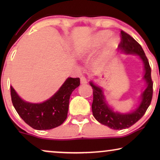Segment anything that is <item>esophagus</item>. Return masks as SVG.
<instances>
[{
  "label": "esophagus",
  "instance_id": "obj_1",
  "mask_svg": "<svg viewBox=\"0 0 160 160\" xmlns=\"http://www.w3.org/2000/svg\"><path fill=\"white\" fill-rule=\"evenodd\" d=\"M80 82H81V84H85L87 83V78L85 77V76H82L80 78Z\"/></svg>",
  "mask_w": 160,
  "mask_h": 160
}]
</instances>
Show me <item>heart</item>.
Returning a JSON list of instances; mask_svg holds the SVG:
<instances>
[{
    "instance_id": "heart-1",
    "label": "heart",
    "mask_w": 160,
    "mask_h": 160,
    "mask_svg": "<svg viewBox=\"0 0 160 160\" xmlns=\"http://www.w3.org/2000/svg\"><path fill=\"white\" fill-rule=\"evenodd\" d=\"M111 36V32H108V31H103V32H100L99 33H98L96 35L95 38L93 40V43L95 45H98L100 44V43H102L104 42H106V41L108 40V38ZM117 43V40L115 38L112 39L110 41V43H109V46L110 47H113Z\"/></svg>"
}]
</instances>
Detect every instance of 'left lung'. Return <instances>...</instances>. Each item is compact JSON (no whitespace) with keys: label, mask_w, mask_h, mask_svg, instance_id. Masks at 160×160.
I'll use <instances>...</instances> for the list:
<instances>
[{"label":"left lung","mask_w":160,"mask_h":160,"mask_svg":"<svg viewBox=\"0 0 160 160\" xmlns=\"http://www.w3.org/2000/svg\"><path fill=\"white\" fill-rule=\"evenodd\" d=\"M120 37L121 41L119 44V49L124 53L136 54L143 60L145 68L144 78L147 83V88L142 94V100L138 108L132 113L122 114L114 112L107 106L105 102L102 89L93 84L92 82H90L93 90L92 110L94 117L100 123L113 130H123L128 128L141 119L151 104L153 95V82L151 76L152 71L149 62L141 46L124 30L120 31Z\"/></svg>","instance_id":"1"}]
</instances>
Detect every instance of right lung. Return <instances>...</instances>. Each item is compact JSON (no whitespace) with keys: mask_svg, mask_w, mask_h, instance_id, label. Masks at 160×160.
Masks as SVG:
<instances>
[{"mask_svg":"<svg viewBox=\"0 0 160 160\" xmlns=\"http://www.w3.org/2000/svg\"><path fill=\"white\" fill-rule=\"evenodd\" d=\"M79 84V78H68L50 99L37 104L24 101L11 87L12 101L26 124L36 130H50L61 125L66 119L70 97Z\"/></svg>","mask_w":160,"mask_h":160,"instance_id":"1","label":"right lung"}]
</instances>
